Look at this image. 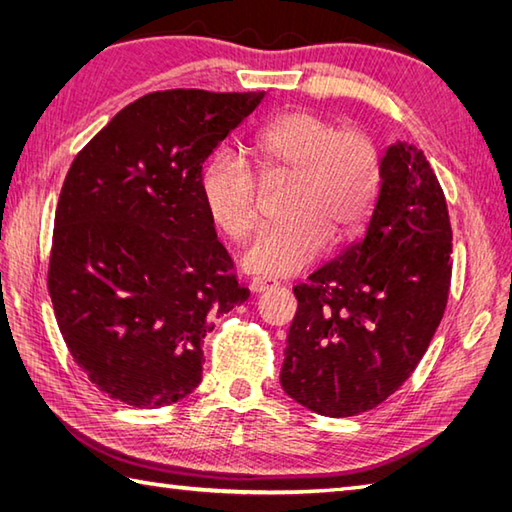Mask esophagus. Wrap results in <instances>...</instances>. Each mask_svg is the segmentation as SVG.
Here are the masks:
<instances>
[{
  "label": "esophagus",
  "instance_id": "1",
  "mask_svg": "<svg viewBox=\"0 0 512 512\" xmlns=\"http://www.w3.org/2000/svg\"><path fill=\"white\" fill-rule=\"evenodd\" d=\"M277 288V281L273 279H266V277H255L250 281V290L253 292H266V290H273Z\"/></svg>",
  "mask_w": 512,
  "mask_h": 512
}]
</instances>
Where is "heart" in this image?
<instances>
[{
  "label": "heart",
  "mask_w": 512,
  "mask_h": 512,
  "mask_svg": "<svg viewBox=\"0 0 512 512\" xmlns=\"http://www.w3.org/2000/svg\"><path fill=\"white\" fill-rule=\"evenodd\" d=\"M250 151L270 180L290 178L286 220L257 233L242 255L248 273L288 277L308 268L332 239H352L372 213L380 187V151L361 129H341L321 114L297 110L266 123ZM200 195L211 222L242 242L257 224L259 184L235 151L206 160Z\"/></svg>",
  "instance_id": "obj_1"
}]
</instances>
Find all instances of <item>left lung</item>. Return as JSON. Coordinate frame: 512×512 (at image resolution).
I'll return each instance as SVG.
<instances>
[{"label":"left lung","mask_w":512,"mask_h":512,"mask_svg":"<svg viewBox=\"0 0 512 512\" xmlns=\"http://www.w3.org/2000/svg\"><path fill=\"white\" fill-rule=\"evenodd\" d=\"M444 191L420 149L391 145L365 235L292 288L281 387L314 413L356 416L405 383L436 334L451 286Z\"/></svg>","instance_id":"1"}]
</instances>
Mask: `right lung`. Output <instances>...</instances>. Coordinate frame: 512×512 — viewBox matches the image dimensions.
Masks as SVG:
<instances>
[{
  "label": "right lung",
  "mask_w": 512,
  "mask_h": 512,
  "mask_svg": "<svg viewBox=\"0 0 512 512\" xmlns=\"http://www.w3.org/2000/svg\"><path fill=\"white\" fill-rule=\"evenodd\" d=\"M264 92L140 96L85 145L54 213L48 290L101 391L156 409L200 385L213 319L248 299L200 195L204 160Z\"/></svg>",
  "instance_id": "obj_1"
}]
</instances>
